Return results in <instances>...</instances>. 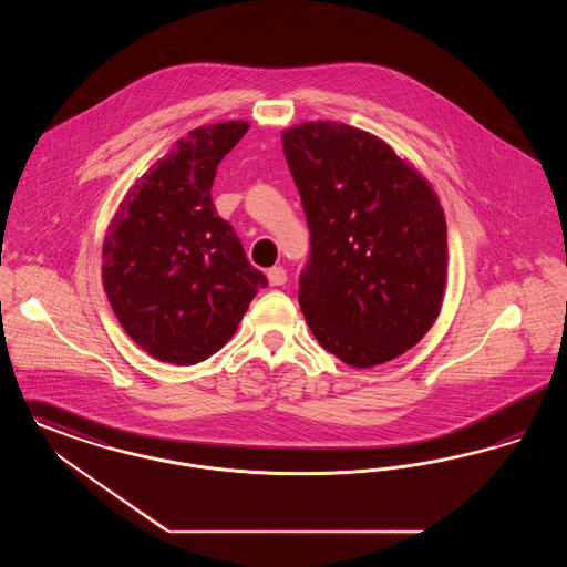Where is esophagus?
<instances>
[{"instance_id": "34e87169", "label": "esophagus", "mask_w": 567, "mask_h": 567, "mask_svg": "<svg viewBox=\"0 0 567 567\" xmlns=\"http://www.w3.org/2000/svg\"><path fill=\"white\" fill-rule=\"evenodd\" d=\"M268 280H270V285H272V287H280V285H285V282H287V270H285V268H280V266L270 268V270H268Z\"/></svg>"}]
</instances>
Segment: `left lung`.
<instances>
[{"mask_svg":"<svg viewBox=\"0 0 567 567\" xmlns=\"http://www.w3.org/2000/svg\"><path fill=\"white\" fill-rule=\"evenodd\" d=\"M282 147L310 227L299 306L341 363H388L422 340L447 282V224L426 182L371 133L306 122Z\"/></svg>","mask_w":567,"mask_h":567,"instance_id":"8db88e82","label":"left lung"}]
</instances>
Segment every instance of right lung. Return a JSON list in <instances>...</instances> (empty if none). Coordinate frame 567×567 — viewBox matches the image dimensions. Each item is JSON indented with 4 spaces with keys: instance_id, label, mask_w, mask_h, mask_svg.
Masks as SVG:
<instances>
[{
    "instance_id": "right-lung-1",
    "label": "right lung",
    "mask_w": 567,
    "mask_h": 567,
    "mask_svg": "<svg viewBox=\"0 0 567 567\" xmlns=\"http://www.w3.org/2000/svg\"><path fill=\"white\" fill-rule=\"evenodd\" d=\"M249 122L179 138L120 204L103 243V287L124 331L162 363L196 364L236 333L268 278L217 215L210 187Z\"/></svg>"
}]
</instances>
